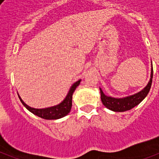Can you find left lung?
Segmentation results:
<instances>
[{
    "label": "left lung",
    "instance_id": "8db88e82",
    "mask_svg": "<svg viewBox=\"0 0 159 159\" xmlns=\"http://www.w3.org/2000/svg\"><path fill=\"white\" fill-rule=\"evenodd\" d=\"M153 78V67L152 62H151V78L149 80L148 84L145 88L139 91L135 94H133L128 96L122 97V98H116V97H112L111 95H105L104 92H102L101 88H99L101 95V100H102V104L104 105L107 109L116 112H123L126 111H129L139 104L140 102L145 99L147 95H148L150 89L151 88V84H152Z\"/></svg>",
    "mask_w": 159,
    "mask_h": 159
}]
</instances>
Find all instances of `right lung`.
I'll return each mask as SVG.
<instances>
[{
  "mask_svg": "<svg viewBox=\"0 0 159 159\" xmlns=\"http://www.w3.org/2000/svg\"><path fill=\"white\" fill-rule=\"evenodd\" d=\"M81 81L80 80H77L76 82H75L74 84L70 87L69 91L67 92V95L65 96V98L64 99V100L61 102H60L59 104L55 105V106L49 107H45V108H34L31 107L30 106L27 105L22 100V99L20 98L19 94L17 93L18 96H19V99L20 100V102H22V104L26 107V109L29 111L30 112H32V114H34L35 116H38V117H40L42 119H49V120H52V119H61V118L64 117L69 113L70 111H71V106H72V95L74 93V92L75 91L77 87L80 85Z\"/></svg>",
  "mask_w": 159,
  "mask_h": 159,
  "instance_id": "obj_1",
  "label": "right lung"
}]
</instances>
